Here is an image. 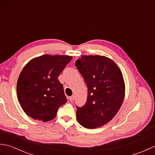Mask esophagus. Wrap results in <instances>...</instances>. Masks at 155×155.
I'll return each mask as SVG.
<instances>
[{
    "mask_svg": "<svg viewBox=\"0 0 155 155\" xmlns=\"http://www.w3.org/2000/svg\"><path fill=\"white\" fill-rule=\"evenodd\" d=\"M69 100H70L71 101H73L74 100V96H71L69 97Z\"/></svg>",
    "mask_w": 155,
    "mask_h": 155,
    "instance_id": "34e87169",
    "label": "esophagus"
}]
</instances>
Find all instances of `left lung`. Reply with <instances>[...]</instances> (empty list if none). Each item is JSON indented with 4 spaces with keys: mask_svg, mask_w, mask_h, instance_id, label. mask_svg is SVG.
<instances>
[{
    "mask_svg": "<svg viewBox=\"0 0 155 155\" xmlns=\"http://www.w3.org/2000/svg\"><path fill=\"white\" fill-rule=\"evenodd\" d=\"M75 66L88 88L86 103L77 107V120L91 129L103 126L113 119L123 104V74L113 61L104 56L83 55L76 61Z\"/></svg>",
    "mask_w": 155,
    "mask_h": 155,
    "instance_id": "obj_1",
    "label": "left lung"
}]
</instances>
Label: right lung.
Instances as JSON below:
<instances>
[{
  "label": "right lung",
  "mask_w": 155,
  "mask_h": 155,
  "mask_svg": "<svg viewBox=\"0 0 155 155\" xmlns=\"http://www.w3.org/2000/svg\"><path fill=\"white\" fill-rule=\"evenodd\" d=\"M72 60L68 55L45 54L29 61L17 81L18 99L25 113L35 120L47 122L56 117L67 102L58 76Z\"/></svg>",
  "instance_id": "1"
}]
</instances>
